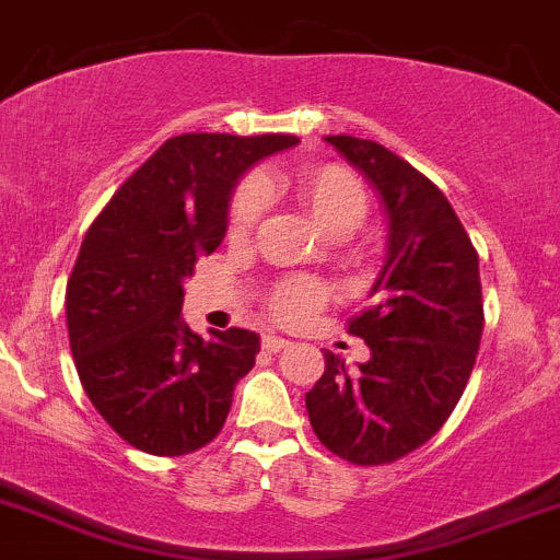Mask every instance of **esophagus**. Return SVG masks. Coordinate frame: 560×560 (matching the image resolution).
I'll return each instance as SVG.
<instances>
[{
    "instance_id": "34e87169",
    "label": "esophagus",
    "mask_w": 560,
    "mask_h": 560,
    "mask_svg": "<svg viewBox=\"0 0 560 560\" xmlns=\"http://www.w3.org/2000/svg\"><path fill=\"white\" fill-rule=\"evenodd\" d=\"M290 345H292V341L281 339V336H273V334L262 336V350H268V352H281V350H287Z\"/></svg>"
}]
</instances>
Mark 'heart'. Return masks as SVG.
I'll use <instances>...</instances> for the list:
<instances>
[{"instance_id": "b5f03b06", "label": "heart", "mask_w": 560, "mask_h": 560, "mask_svg": "<svg viewBox=\"0 0 560 560\" xmlns=\"http://www.w3.org/2000/svg\"><path fill=\"white\" fill-rule=\"evenodd\" d=\"M308 219L319 226L323 232L330 230H347V226L358 224L361 215L366 213V188L358 180L355 172L339 164H312L298 170L290 180L284 183ZM268 188L273 183L268 180ZM265 208V186L257 180H246L235 191L230 202V235L243 237L252 232L257 224L259 213ZM328 290L319 281L312 279H290L279 284L270 295L268 306L276 319L281 323H301L317 306H323Z\"/></svg>"}]
</instances>
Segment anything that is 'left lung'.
Returning <instances> with one entry per match:
<instances>
[{"instance_id": "left-lung-1", "label": "left lung", "mask_w": 560, "mask_h": 560, "mask_svg": "<svg viewBox=\"0 0 560 560\" xmlns=\"http://www.w3.org/2000/svg\"><path fill=\"white\" fill-rule=\"evenodd\" d=\"M325 142L380 194L388 241L372 303L350 319L372 358L347 369L325 350L306 410L336 457L385 465L424 446L468 385L485 328L479 254L441 188L407 161L355 136Z\"/></svg>"}]
</instances>
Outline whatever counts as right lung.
<instances>
[{"mask_svg":"<svg viewBox=\"0 0 560 560\" xmlns=\"http://www.w3.org/2000/svg\"><path fill=\"white\" fill-rule=\"evenodd\" d=\"M295 144L290 133L166 139L86 230L65 290L70 352L95 410L139 452L180 457L224 427L259 336L194 334L183 279L224 241L237 180Z\"/></svg>","mask_w":560,"mask_h":560,"instance_id":"obj_1","label":"right lung"}]
</instances>
